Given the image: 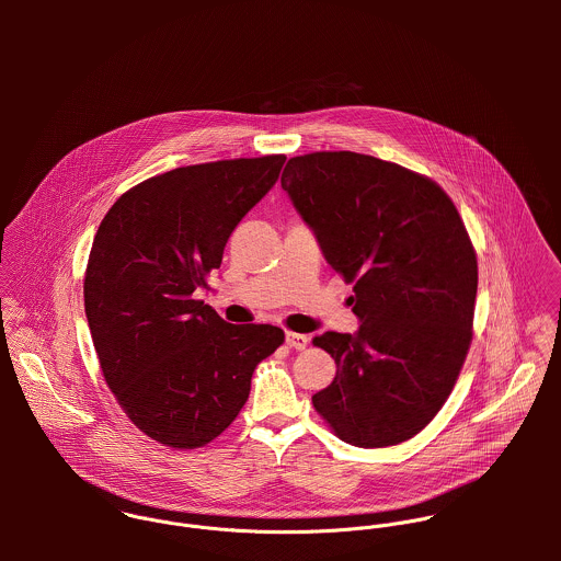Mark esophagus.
Instances as JSON below:
<instances>
[{"mask_svg": "<svg viewBox=\"0 0 561 561\" xmlns=\"http://www.w3.org/2000/svg\"><path fill=\"white\" fill-rule=\"evenodd\" d=\"M285 341L289 347L294 350H305L309 345V336L307 334H300V332H287L285 334Z\"/></svg>", "mask_w": 561, "mask_h": 561, "instance_id": "obj_1", "label": "esophagus"}]
</instances>
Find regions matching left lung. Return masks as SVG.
<instances>
[{
    "label": "left lung",
    "mask_w": 561,
    "mask_h": 561,
    "mask_svg": "<svg viewBox=\"0 0 561 561\" xmlns=\"http://www.w3.org/2000/svg\"><path fill=\"white\" fill-rule=\"evenodd\" d=\"M280 185L354 283L360 321L313 339L336 363L313 405L350 445H400L443 408L473 339L478 256L465 222L432 179L352 151L291 158Z\"/></svg>",
    "instance_id": "1"
}]
</instances>
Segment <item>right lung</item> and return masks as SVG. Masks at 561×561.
I'll list each match as a JSON object with an SVG mask.
<instances>
[{
    "label": "right lung",
    "mask_w": 561,
    "mask_h": 561,
    "mask_svg": "<svg viewBox=\"0 0 561 561\" xmlns=\"http://www.w3.org/2000/svg\"><path fill=\"white\" fill-rule=\"evenodd\" d=\"M285 156L174 168L125 192L92 241L83 307L103 378L127 416L165 447L220 436L254 367L283 341L270 323H229L196 300L241 218Z\"/></svg>",
    "instance_id": "obj_1"
}]
</instances>
